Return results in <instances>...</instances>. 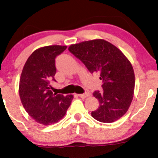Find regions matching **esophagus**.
Wrapping results in <instances>:
<instances>
[{
	"mask_svg": "<svg viewBox=\"0 0 158 158\" xmlns=\"http://www.w3.org/2000/svg\"><path fill=\"white\" fill-rule=\"evenodd\" d=\"M90 95L89 92H85V93L84 94H79V96L81 98H87V97H89Z\"/></svg>",
	"mask_w": 158,
	"mask_h": 158,
	"instance_id": "34e87169",
	"label": "esophagus"
}]
</instances>
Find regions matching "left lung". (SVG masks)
I'll use <instances>...</instances> for the list:
<instances>
[{
    "label": "left lung",
    "mask_w": 158,
    "mask_h": 158,
    "mask_svg": "<svg viewBox=\"0 0 158 158\" xmlns=\"http://www.w3.org/2000/svg\"><path fill=\"white\" fill-rule=\"evenodd\" d=\"M69 50L102 80L103 91L93 92L99 108L92 111V116L102 123L118 120L133 100L135 77L129 60L118 48L101 39L71 45Z\"/></svg>",
    "instance_id": "left-lung-1"
}]
</instances>
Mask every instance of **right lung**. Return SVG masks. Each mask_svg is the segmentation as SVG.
I'll use <instances>...</instances> for the list:
<instances>
[{"mask_svg":"<svg viewBox=\"0 0 158 158\" xmlns=\"http://www.w3.org/2000/svg\"><path fill=\"white\" fill-rule=\"evenodd\" d=\"M66 46L50 45L35 50L25 63L19 81V96L28 114L43 125L57 123L70 106L71 94L53 93L50 81H56V58Z\"/></svg>","mask_w":158,"mask_h":158,"instance_id":"obj_1","label":"right lung"}]
</instances>
